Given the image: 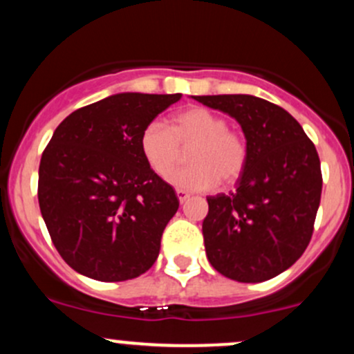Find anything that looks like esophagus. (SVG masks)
I'll return each instance as SVG.
<instances>
[{
    "label": "esophagus",
    "mask_w": 354,
    "mask_h": 354,
    "mask_svg": "<svg viewBox=\"0 0 354 354\" xmlns=\"http://www.w3.org/2000/svg\"><path fill=\"white\" fill-rule=\"evenodd\" d=\"M176 196H178V200H180V203H185V201L189 198V193H188V191L178 188V189H176Z\"/></svg>",
    "instance_id": "esophagus-1"
}]
</instances>
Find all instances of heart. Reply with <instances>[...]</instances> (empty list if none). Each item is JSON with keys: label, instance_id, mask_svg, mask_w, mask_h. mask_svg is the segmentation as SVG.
I'll use <instances>...</instances> for the list:
<instances>
[{"label": "heart", "instance_id": "b5f03b06", "mask_svg": "<svg viewBox=\"0 0 354 354\" xmlns=\"http://www.w3.org/2000/svg\"><path fill=\"white\" fill-rule=\"evenodd\" d=\"M190 148L191 165L172 172L180 149ZM140 148L146 163L158 174H168L173 186L188 191H208L218 183L233 185L245 173L250 158L246 136L230 128L228 120L208 108H189L178 113L171 126L154 120L143 128Z\"/></svg>", "mask_w": 354, "mask_h": 354}]
</instances>
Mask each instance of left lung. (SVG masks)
<instances>
[{
  "instance_id": "obj_1",
  "label": "left lung",
  "mask_w": 354,
  "mask_h": 354,
  "mask_svg": "<svg viewBox=\"0 0 354 354\" xmlns=\"http://www.w3.org/2000/svg\"><path fill=\"white\" fill-rule=\"evenodd\" d=\"M241 124L250 158L230 196H208L203 221L211 266L239 283L274 278L298 261L319 208V156L286 109L251 95L193 96Z\"/></svg>"
}]
</instances>
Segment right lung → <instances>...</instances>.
<instances>
[{"label":"right lung","mask_w":354,"mask_h":354,"mask_svg":"<svg viewBox=\"0 0 354 354\" xmlns=\"http://www.w3.org/2000/svg\"><path fill=\"white\" fill-rule=\"evenodd\" d=\"M180 100L120 93L76 109L53 133L39 163V209L53 245L78 273L126 281L156 261L180 200L146 163L140 136Z\"/></svg>","instance_id":"obj_1"}]
</instances>
